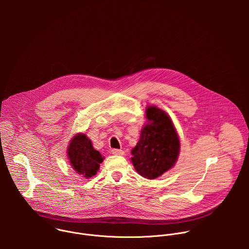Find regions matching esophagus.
<instances>
[{"label":"esophagus","mask_w":249,"mask_h":249,"mask_svg":"<svg viewBox=\"0 0 249 249\" xmlns=\"http://www.w3.org/2000/svg\"><path fill=\"white\" fill-rule=\"evenodd\" d=\"M111 153L113 155H115V156H122V155H124V152L122 150H118V149H112Z\"/></svg>","instance_id":"obj_1"}]
</instances>
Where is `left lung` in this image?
<instances>
[{
  "instance_id": "8db88e82",
  "label": "left lung",
  "mask_w": 249,
  "mask_h": 249,
  "mask_svg": "<svg viewBox=\"0 0 249 249\" xmlns=\"http://www.w3.org/2000/svg\"><path fill=\"white\" fill-rule=\"evenodd\" d=\"M146 113L149 123L142 129L131 160L139 174L155 179L174 165L180 144L172 121L164 111L150 106Z\"/></svg>"
}]
</instances>
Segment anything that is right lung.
<instances>
[{
  "mask_svg": "<svg viewBox=\"0 0 249 249\" xmlns=\"http://www.w3.org/2000/svg\"><path fill=\"white\" fill-rule=\"evenodd\" d=\"M68 157L73 168L87 178L96 174L103 160L102 156L92 148L91 142L85 134H79L71 141Z\"/></svg>",
  "mask_w": 249,
  "mask_h": 249,
  "instance_id": "1",
  "label": "right lung"
}]
</instances>
